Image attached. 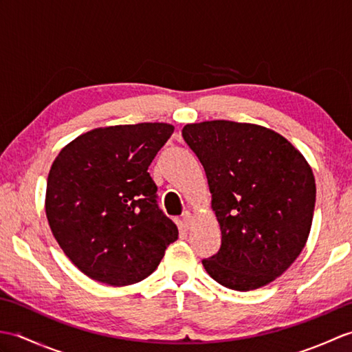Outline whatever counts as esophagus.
<instances>
[{"label":"esophagus","mask_w":352,"mask_h":352,"mask_svg":"<svg viewBox=\"0 0 352 352\" xmlns=\"http://www.w3.org/2000/svg\"><path fill=\"white\" fill-rule=\"evenodd\" d=\"M192 214H190V212H184L183 214H182V227L184 228V230H188L190 226H192Z\"/></svg>","instance_id":"34e87169"}]
</instances>
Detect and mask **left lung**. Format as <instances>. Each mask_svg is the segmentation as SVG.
Segmentation results:
<instances>
[{"label": "left lung", "mask_w": 352, "mask_h": 352, "mask_svg": "<svg viewBox=\"0 0 352 352\" xmlns=\"http://www.w3.org/2000/svg\"><path fill=\"white\" fill-rule=\"evenodd\" d=\"M183 139L206 170L221 248L203 265L214 281L266 286L300 256L316 201L311 168L281 134L233 121L188 124Z\"/></svg>", "instance_id": "8db88e82"}]
</instances>
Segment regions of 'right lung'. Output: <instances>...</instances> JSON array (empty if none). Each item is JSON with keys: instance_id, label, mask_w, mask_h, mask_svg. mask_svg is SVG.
Instances as JSON below:
<instances>
[{"instance_id": "right-lung-1", "label": "right lung", "mask_w": 352, "mask_h": 352, "mask_svg": "<svg viewBox=\"0 0 352 352\" xmlns=\"http://www.w3.org/2000/svg\"><path fill=\"white\" fill-rule=\"evenodd\" d=\"M172 133L174 126L160 122L95 129L56 157L45 199L48 223L89 278L109 286L142 281L178 239L148 172Z\"/></svg>"}]
</instances>
